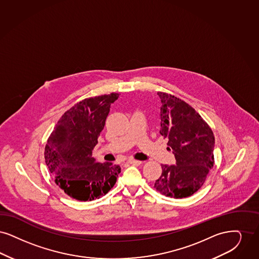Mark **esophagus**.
<instances>
[{
    "mask_svg": "<svg viewBox=\"0 0 259 259\" xmlns=\"http://www.w3.org/2000/svg\"><path fill=\"white\" fill-rule=\"evenodd\" d=\"M127 161H128V163H131V164H135V165H140V164H142V161H140V160H136V159H133V158L128 159Z\"/></svg>",
    "mask_w": 259,
    "mask_h": 259,
    "instance_id": "1",
    "label": "esophagus"
}]
</instances>
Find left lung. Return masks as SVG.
Returning <instances> with one entry per match:
<instances>
[{"label":"left lung","instance_id":"1","mask_svg":"<svg viewBox=\"0 0 259 259\" xmlns=\"http://www.w3.org/2000/svg\"><path fill=\"white\" fill-rule=\"evenodd\" d=\"M161 101L160 135L168 139L175 165L161 164L155 189L171 198H185L198 191L214 165V134L191 105L158 92Z\"/></svg>","mask_w":259,"mask_h":259}]
</instances>
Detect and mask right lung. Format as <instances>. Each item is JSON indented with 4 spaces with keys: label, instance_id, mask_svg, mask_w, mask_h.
Masks as SVG:
<instances>
[{
    "label": "right lung",
    "instance_id": "add662e5",
    "mask_svg": "<svg viewBox=\"0 0 259 259\" xmlns=\"http://www.w3.org/2000/svg\"><path fill=\"white\" fill-rule=\"evenodd\" d=\"M119 94L102 95L77 102L60 118L45 146V158L57 186L68 196L88 201L114 187L121 172L111 162H97L92 152L104 127L110 105Z\"/></svg>",
    "mask_w": 259,
    "mask_h": 259
}]
</instances>
